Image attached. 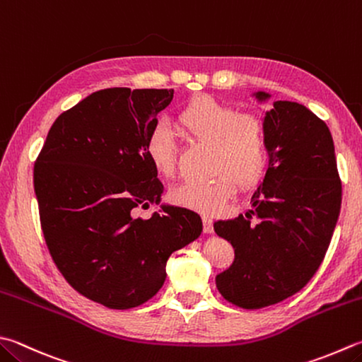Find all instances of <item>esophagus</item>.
I'll list each match as a JSON object with an SVG mask.
<instances>
[{"label": "esophagus", "instance_id": "obj_1", "mask_svg": "<svg viewBox=\"0 0 362 362\" xmlns=\"http://www.w3.org/2000/svg\"><path fill=\"white\" fill-rule=\"evenodd\" d=\"M213 219L209 216H203V231L204 233H213Z\"/></svg>", "mask_w": 362, "mask_h": 362}]
</instances>
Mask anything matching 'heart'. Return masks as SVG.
I'll return each instance as SVG.
<instances>
[{
    "mask_svg": "<svg viewBox=\"0 0 362 362\" xmlns=\"http://www.w3.org/2000/svg\"><path fill=\"white\" fill-rule=\"evenodd\" d=\"M176 122L197 141L214 146L213 180L181 182L170 192L180 206L216 214L227 206L241 187L260 181L268 165V132L260 115L244 112L211 96L190 99L176 115ZM146 158L156 173L170 178L176 167V146L165 126H156L148 135Z\"/></svg>",
    "mask_w": 362,
    "mask_h": 362,
    "instance_id": "heart-1",
    "label": "heart"
}]
</instances>
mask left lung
<instances>
[{
	"instance_id": "obj_1",
	"label": "left lung",
	"mask_w": 362,
	"mask_h": 362,
	"mask_svg": "<svg viewBox=\"0 0 362 362\" xmlns=\"http://www.w3.org/2000/svg\"><path fill=\"white\" fill-rule=\"evenodd\" d=\"M258 104L269 93L252 94ZM269 160L252 194V208L214 222L235 249V260L216 285L227 301L262 309L305 287L322 264L342 203L334 141L325 121L290 100L272 102L264 115Z\"/></svg>"
}]
</instances>
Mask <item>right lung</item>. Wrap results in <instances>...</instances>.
<instances>
[{
	"mask_svg": "<svg viewBox=\"0 0 362 362\" xmlns=\"http://www.w3.org/2000/svg\"><path fill=\"white\" fill-rule=\"evenodd\" d=\"M173 90L107 88L61 113L34 163L40 225L74 290L108 309L146 303L165 282L168 257L202 235L194 211L159 204L163 186L145 145Z\"/></svg>",
	"mask_w": 362,
	"mask_h": 362,
	"instance_id": "obj_1",
	"label": "right lung"
}]
</instances>
